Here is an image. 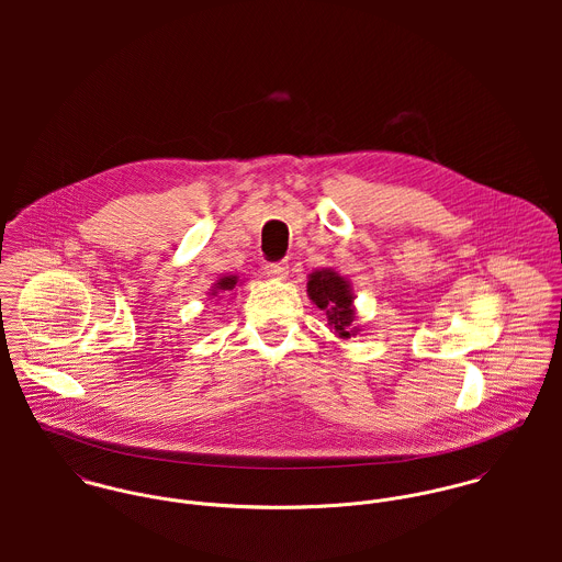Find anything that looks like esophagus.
Here are the masks:
<instances>
[{"label":"esophagus","mask_w":562,"mask_h":562,"mask_svg":"<svg viewBox=\"0 0 562 562\" xmlns=\"http://www.w3.org/2000/svg\"><path fill=\"white\" fill-rule=\"evenodd\" d=\"M290 272V266L288 261H270L266 263V274L268 277H274V279H285Z\"/></svg>","instance_id":"34e87169"}]
</instances>
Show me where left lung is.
Wrapping results in <instances>:
<instances>
[{
    "instance_id": "obj_1",
    "label": "left lung",
    "mask_w": 562,
    "mask_h": 562,
    "mask_svg": "<svg viewBox=\"0 0 562 562\" xmlns=\"http://www.w3.org/2000/svg\"><path fill=\"white\" fill-rule=\"evenodd\" d=\"M307 296L326 314L328 326L337 337L350 339L361 330L357 326L355 294L350 281L341 277L335 268H321L307 277Z\"/></svg>"
}]
</instances>
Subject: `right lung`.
<instances>
[{"mask_svg":"<svg viewBox=\"0 0 562 562\" xmlns=\"http://www.w3.org/2000/svg\"><path fill=\"white\" fill-rule=\"evenodd\" d=\"M238 274H225V277H221L214 285H212V290H210V299H216L218 294H223V292H232L236 285H238Z\"/></svg>","mask_w":562,"mask_h":562,"instance_id":"add662e5","label":"right lung"}]
</instances>
